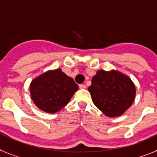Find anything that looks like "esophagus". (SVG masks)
<instances>
[{
	"label": "esophagus",
	"mask_w": 157,
	"mask_h": 157,
	"mask_svg": "<svg viewBox=\"0 0 157 157\" xmlns=\"http://www.w3.org/2000/svg\"><path fill=\"white\" fill-rule=\"evenodd\" d=\"M86 87V85H85V84H80V85H79L80 89H85Z\"/></svg>",
	"instance_id": "1"
}]
</instances>
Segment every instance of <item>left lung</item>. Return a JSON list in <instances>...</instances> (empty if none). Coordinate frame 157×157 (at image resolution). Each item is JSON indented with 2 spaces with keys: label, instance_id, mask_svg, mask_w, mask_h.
Masks as SVG:
<instances>
[{
  "label": "left lung",
  "instance_id": "left-lung-1",
  "mask_svg": "<svg viewBox=\"0 0 157 157\" xmlns=\"http://www.w3.org/2000/svg\"><path fill=\"white\" fill-rule=\"evenodd\" d=\"M88 91L97 108L110 118L122 116L132 105L136 93L130 77L116 70L97 71Z\"/></svg>",
  "mask_w": 157,
  "mask_h": 157
}]
</instances>
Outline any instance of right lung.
<instances>
[{"label": "right lung", "mask_w": 157, "mask_h": 157, "mask_svg": "<svg viewBox=\"0 0 157 157\" xmlns=\"http://www.w3.org/2000/svg\"><path fill=\"white\" fill-rule=\"evenodd\" d=\"M78 86L60 68L49 70L34 78L29 85L31 99L40 110L56 113L68 104Z\"/></svg>", "instance_id": "add662e5"}]
</instances>
